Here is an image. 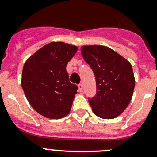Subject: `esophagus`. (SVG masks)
<instances>
[{"label":"esophagus","mask_w":157,"mask_h":157,"mask_svg":"<svg viewBox=\"0 0 157 157\" xmlns=\"http://www.w3.org/2000/svg\"><path fill=\"white\" fill-rule=\"evenodd\" d=\"M78 88H79V90H80V92L83 91V84H82V83L79 84L78 85Z\"/></svg>","instance_id":"1"}]
</instances>
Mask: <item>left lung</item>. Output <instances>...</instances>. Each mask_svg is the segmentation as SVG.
I'll return each instance as SVG.
<instances>
[{
  "label": "left lung",
  "mask_w": 157,
  "mask_h": 157,
  "mask_svg": "<svg viewBox=\"0 0 157 157\" xmlns=\"http://www.w3.org/2000/svg\"><path fill=\"white\" fill-rule=\"evenodd\" d=\"M83 59L90 66L96 83V95L89 99L93 113L104 119L121 115L131 100L135 79L130 62L109 47L84 45Z\"/></svg>",
  "instance_id": "8db88e82"
}]
</instances>
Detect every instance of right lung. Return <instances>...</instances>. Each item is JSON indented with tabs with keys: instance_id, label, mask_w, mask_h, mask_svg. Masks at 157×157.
<instances>
[{
	"instance_id": "obj_1",
	"label": "right lung",
	"mask_w": 157,
	"mask_h": 157,
	"mask_svg": "<svg viewBox=\"0 0 157 157\" xmlns=\"http://www.w3.org/2000/svg\"><path fill=\"white\" fill-rule=\"evenodd\" d=\"M77 47L52 42L25 62L21 84L29 104L40 115L58 119L68 115L77 86L69 81L66 66Z\"/></svg>"
}]
</instances>
